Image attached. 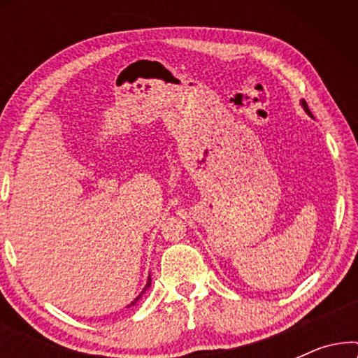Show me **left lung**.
<instances>
[{"label":"left lung","mask_w":358,"mask_h":358,"mask_svg":"<svg viewBox=\"0 0 358 358\" xmlns=\"http://www.w3.org/2000/svg\"><path fill=\"white\" fill-rule=\"evenodd\" d=\"M300 104H301V107H303V110H305V112H306V114H308V115H310V117H311V119H313V114H311V112H310V109H308L306 102L301 99V101H300Z\"/></svg>","instance_id":"8db88e82"}]
</instances>
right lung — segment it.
Segmentation results:
<instances>
[{"mask_svg":"<svg viewBox=\"0 0 358 358\" xmlns=\"http://www.w3.org/2000/svg\"><path fill=\"white\" fill-rule=\"evenodd\" d=\"M150 287H151V277L148 275V280H146V285L143 287V290H141V293H140V295H138V296H136V298H135V300H134V301H131V303H130V305H129V306H127V308H130V306H134V305H136V301H138V300H140V298H141V296H143V293H145L146 290H148V288H150Z\"/></svg>","mask_w":358,"mask_h":358,"instance_id":"add662e5","label":"right lung"}]
</instances>
